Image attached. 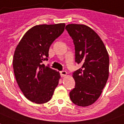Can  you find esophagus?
I'll return each mask as SVG.
<instances>
[{
    "instance_id": "1",
    "label": "esophagus",
    "mask_w": 124,
    "mask_h": 124,
    "mask_svg": "<svg viewBox=\"0 0 124 124\" xmlns=\"http://www.w3.org/2000/svg\"><path fill=\"white\" fill-rule=\"evenodd\" d=\"M60 74H61V76H65L67 74V72L65 71H60Z\"/></svg>"
}]
</instances>
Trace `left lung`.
Masks as SVG:
<instances>
[{
	"label": "left lung",
	"instance_id": "left-lung-1",
	"mask_svg": "<svg viewBox=\"0 0 124 124\" xmlns=\"http://www.w3.org/2000/svg\"><path fill=\"white\" fill-rule=\"evenodd\" d=\"M65 29L75 47V61L82 65L72 77L75 88L71 100L79 106H88L100 97L109 76V55L97 34L88 26L69 24Z\"/></svg>",
	"mask_w": 124,
	"mask_h": 124
}]
</instances>
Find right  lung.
Segmentation results:
<instances>
[{
	"mask_svg": "<svg viewBox=\"0 0 124 124\" xmlns=\"http://www.w3.org/2000/svg\"><path fill=\"white\" fill-rule=\"evenodd\" d=\"M65 23L39 25L32 27L19 42L13 60L15 78L25 97L36 104L51 99L59 84V72L45 66L49 48L63 33Z\"/></svg>",
	"mask_w": 124,
	"mask_h": 124,
	"instance_id": "obj_1",
	"label": "right lung"
}]
</instances>
